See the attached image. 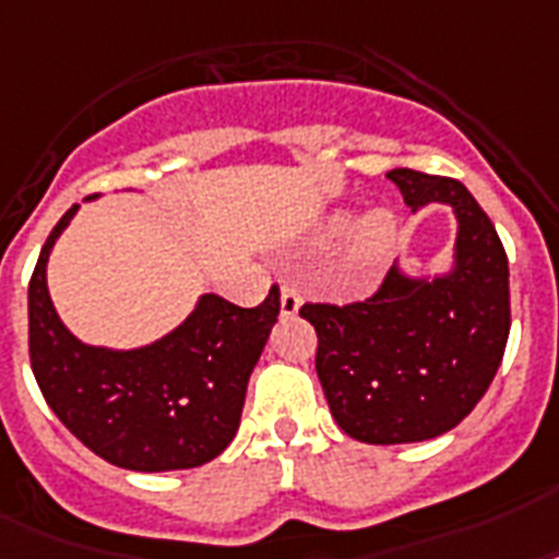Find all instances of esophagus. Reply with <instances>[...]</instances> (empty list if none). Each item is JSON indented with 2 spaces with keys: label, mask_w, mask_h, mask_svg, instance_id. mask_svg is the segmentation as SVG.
<instances>
[{
  "label": "esophagus",
  "mask_w": 559,
  "mask_h": 559,
  "mask_svg": "<svg viewBox=\"0 0 559 559\" xmlns=\"http://www.w3.org/2000/svg\"><path fill=\"white\" fill-rule=\"evenodd\" d=\"M298 310H301V295H298L295 287L284 284V287H281V316L289 319V316H298Z\"/></svg>",
  "instance_id": "esophagus-1"
}]
</instances>
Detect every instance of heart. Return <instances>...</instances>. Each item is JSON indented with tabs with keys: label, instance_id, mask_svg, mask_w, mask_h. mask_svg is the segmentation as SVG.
Wrapping results in <instances>:
<instances>
[{
	"label": "heart",
	"instance_id": "b5f03b06",
	"mask_svg": "<svg viewBox=\"0 0 559 559\" xmlns=\"http://www.w3.org/2000/svg\"><path fill=\"white\" fill-rule=\"evenodd\" d=\"M350 228L354 233L347 243V255H344V270L356 284H367L388 264L390 252L396 247L399 221L390 209L382 206L370 209L358 221L350 209H333L319 224L316 240L333 243V240H342Z\"/></svg>",
	"mask_w": 559,
	"mask_h": 559
}]
</instances>
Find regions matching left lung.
Listing matches in <instances>:
<instances>
[{
  "mask_svg": "<svg viewBox=\"0 0 559 559\" xmlns=\"http://www.w3.org/2000/svg\"><path fill=\"white\" fill-rule=\"evenodd\" d=\"M413 212L456 217L451 264L411 272L402 261L361 304H304L319 333L316 373L335 425L367 444L425 442L456 428L497 376L511 330L508 258L491 217L451 177L393 169Z\"/></svg>",
  "mask_w": 559,
  "mask_h": 559,
  "instance_id": "left-lung-1",
  "label": "left lung"
}]
</instances>
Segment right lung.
<instances>
[{
  "mask_svg": "<svg viewBox=\"0 0 559 559\" xmlns=\"http://www.w3.org/2000/svg\"><path fill=\"white\" fill-rule=\"evenodd\" d=\"M76 212L71 206L59 217L28 287L31 367L45 402L117 468L157 474L206 465L238 433L249 376L278 321V289L252 310L203 293L175 330L143 347L85 344L62 324L48 293V258Z\"/></svg>",
  "mask_w": 559,
  "mask_h": 559,
  "instance_id": "obj_1",
  "label": "right lung"
}]
</instances>
